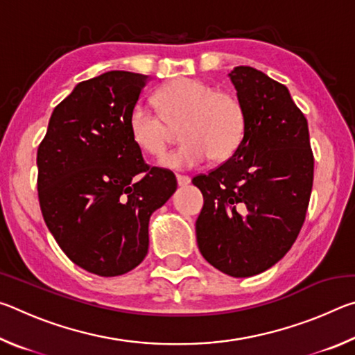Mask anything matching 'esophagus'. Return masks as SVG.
Listing matches in <instances>:
<instances>
[{
  "label": "esophagus",
  "mask_w": 355,
  "mask_h": 355,
  "mask_svg": "<svg viewBox=\"0 0 355 355\" xmlns=\"http://www.w3.org/2000/svg\"><path fill=\"white\" fill-rule=\"evenodd\" d=\"M177 183H178V186H186V184L191 183V178L188 175H182V173H178Z\"/></svg>",
  "instance_id": "esophagus-1"
}]
</instances>
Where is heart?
<instances>
[{
	"instance_id": "obj_1",
	"label": "heart",
	"mask_w": 355,
	"mask_h": 355,
	"mask_svg": "<svg viewBox=\"0 0 355 355\" xmlns=\"http://www.w3.org/2000/svg\"><path fill=\"white\" fill-rule=\"evenodd\" d=\"M158 111L144 101L131 107L128 130L142 152L161 155L172 139V128L183 125L184 142L158 159L164 169H192L213 156L225 159L241 144L245 111L235 94L216 91L196 78H175L155 94Z\"/></svg>"
}]
</instances>
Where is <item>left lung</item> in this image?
<instances>
[{"instance_id":"left-lung-1","label":"left lung","mask_w":355,"mask_h":355,"mask_svg":"<svg viewBox=\"0 0 355 355\" xmlns=\"http://www.w3.org/2000/svg\"><path fill=\"white\" fill-rule=\"evenodd\" d=\"M228 76L244 106L245 131L224 164L192 178L203 194L196 235L216 269L250 277L296 241L313 186V153L307 119L284 84L248 65Z\"/></svg>"}]
</instances>
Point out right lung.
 <instances>
[{
  "label": "right lung",
  "instance_id": "1",
  "mask_svg": "<svg viewBox=\"0 0 355 355\" xmlns=\"http://www.w3.org/2000/svg\"><path fill=\"white\" fill-rule=\"evenodd\" d=\"M147 80L112 70L76 84L53 111L37 150L48 230L71 261L101 277L146 258L150 216L177 189L171 171L146 164L128 130Z\"/></svg>",
  "mask_w": 355,
  "mask_h": 355
}]
</instances>
